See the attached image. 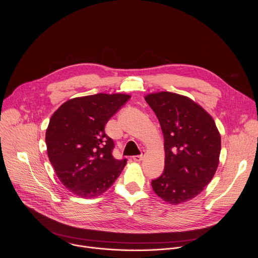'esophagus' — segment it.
Wrapping results in <instances>:
<instances>
[{
	"label": "esophagus",
	"mask_w": 258,
	"mask_h": 258,
	"mask_svg": "<svg viewBox=\"0 0 258 258\" xmlns=\"http://www.w3.org/2000/svg\"><path fill=\"white\" fill-rule=\"evenodd\" d=\"M143 158H144V152H143L141 155L133 156V159H134L135 161H141V160H143Z\"/></svg>",
	"instance_id": "1"
}]
</instances>
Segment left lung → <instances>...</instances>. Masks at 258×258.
<instances>
[{
  "instance_id": "8db88e82",
  "label": "left lung",
  "mask_w": 258,
  "mask_h": 258,
  "mask_svg": "<svg viewBox=\"0 0 258 258\" xmlns=\"http://www.w3.org/2000/svg\"><path fill=\"white\" fill-rule=\"evenodd\" d=\"M164 138V170L151 185L169 204L199 195L212 179L220 154V134L211 115L189 97L170 92L145 96Z\"/></svg>"
}]
</instances>
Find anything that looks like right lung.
I'll use <instances>...</instances> for the list:
<instances>
[{
	"label": "right lung",
	"instance_id": "add662e5",
	"mask_svg": "<svg viewBox=\"0 0 258 258\" xmlns=\"http://www.w3.org/2000/svg\"><path fill=\"white\" fill-rule=\"evenodd\" d=\"M130 98L119 93L73 98L52 115L46 132L48 157L72 194L98 197L121 173L126 159L112 156L114 142L105 134V125Z\"/></svg>",
	"mask_w": 258,
	"mask_h": 258
}]
</instances>
